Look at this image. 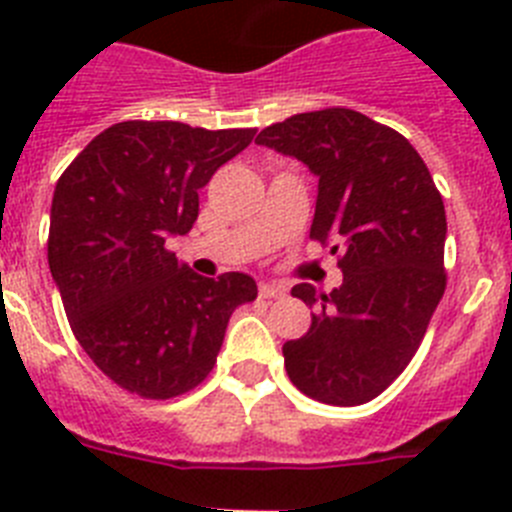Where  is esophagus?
<instances>
[{"mask_svg": "<svg viewBox=\"0 0 512 512\" xmlns=\"http://www.w3.org/2000/svg\"><path fill=\"white\" fill-rule=\"evenodd\" d=\"M259 295L264 297V300H274V297H284V287H279V284H269L264 282L259 287Z\"/></svg>", "mask_w": 512, "mask_h": 512, "instance_id": "34e87169", "label": "esophagus"}]
</instances>
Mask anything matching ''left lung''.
Masks as SVG:
<instances>
[{
  "instance_id": "obj_1",
  "label": "left lung",
  "mask_w": 512,
  "mask_h": 512,
  "mask_svg": "<svg viewBox=\"0 0 512 512\" xmlns=\"http://www.w3.org/2000/svg\"><path fill=\"white\" fill-rule=\"evenodd\" d=\"M256 143L318 176L310 238L341 253V287H292L318 312L282 346L289 379L325 405H364L410 364L446 289L441 194L408 140L346 107L289 117Z\"/></svg>"
}]
</instances>
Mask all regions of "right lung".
I'll list each match as a JSON object with an SVG mask.
<instances>
[{
  "instance_id": "1",
  "label": "right lung",
  "mask_w": 512,
  "mask_h": 512,
  "mask_svg": "<svg viewBox=\"0 0 512 512\" xmlns=\"http://www.w3.org/2000/svg\"><path fill=\"white\" fill-rule=\"evenodd\" d=\"M256 130L117 122L53 192L48 264L76 341L112 382L148 400L210 374L233 310L256 300L248 274H194L166 248L187 235L200 189Z\"/></svg>"
}]
</instances>
